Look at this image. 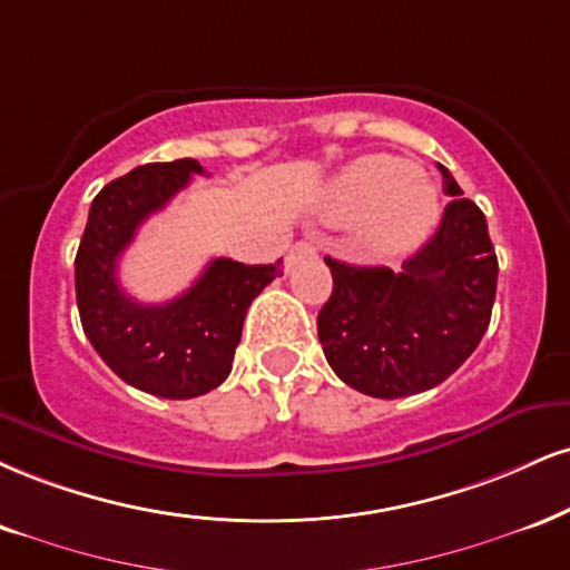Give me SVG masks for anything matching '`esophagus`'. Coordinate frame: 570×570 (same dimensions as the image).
Masks as SVG:
<instances>
[{"instance_id":"obj_1","label":"esophagus","mask_w":570,"mask_h":570,"mask_svg":"<svg viewBox=\"0 0 570 570\" xmlns=\"http://www.w3.org/2000/svg\"><path fill=\"white\" fill-rule=\"evenodd\" d=\"M307 257H315V246L307 244V242L294 244L289 249V255H286V267H294L299 263V259H307Z\"/></svg>"}]
</instances>
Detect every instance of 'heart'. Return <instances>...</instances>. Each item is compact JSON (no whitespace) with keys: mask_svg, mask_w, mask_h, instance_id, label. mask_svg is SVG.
Masks as SVG:
<instances>
[{"mask_svg":"<svg viewBox=\"0 0 570 570\" xmlns=\"http://www.w3.org/2000/svg\"><path fill=\"white\" fill-rule=\"evenodd\" d=\"M321 215L334 225L363 223V244L380 255L416 246L438 223L435 188L395 156H366L328 183Z\"/></svg>","mask_w":570,"mask_h":570,"instance_id":"obj_1","label":"heart"}]
</instances>
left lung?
<instances>
[{
    "instance_id": "1",
    "label": "left lung",
    "mask_w": 570,
    "mask_h": 570,
    "mask_svg": "<svg viewBox=\"0 0 570 570\" xmlns=\"http://www.w3.org/2000/svg\"><path fill=\"white\" fill-rule=\"evenodd\" d=\"M438 169L451 202L401 273L326 257L334 289L318 313V340L334 374L363 395L393 401L441 385L489 328L499 273L489 225L454 175Z\"/></svg>"
}]
</instances>
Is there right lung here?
<instances>
[{
	"instance_id": "1",
	"label": "right lung",
	"mask_w": 570,
	"mask_h": 570,
	"mask_svg": "<svg viewBox=\"0 0 570 570\" xmlns=\"http://www.w3.org/2000/svg\"><path fill=\"white\" fill-rule=\"evenodd\" d=\"M194 175L196 159L156 161L116 177L95 196L77 252V305L87 340L116 376L159 397H196L228 380L252 299L281 276L278 265L217 257L188 292L161 305L135 303L116 267L154 212Z\"/></svg>"
}]
</instances>
